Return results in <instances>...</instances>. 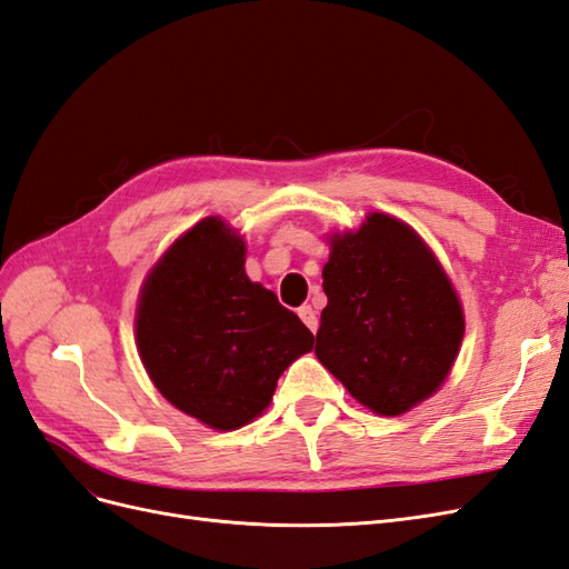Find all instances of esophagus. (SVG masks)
I'll use <instances>...</instances> for the list:
<instances>
[{
	"label": "esophagus",
	"mask_w": 569,
	"mask_h": 569,
	"mask_svg": "<svg viewBox=\"0 0 569 569\" xmlns=\"http://www.w3.org/2000/svg\"><path fill=\"white\" fill-rule=\"evenodd\" d=\"M299 318L303 320V325H306L311 332L318 330V316H316V311H313V306L303 303V306L299 308Z\"/></svg>",
	"instance_id": "1"
}]
</instances>
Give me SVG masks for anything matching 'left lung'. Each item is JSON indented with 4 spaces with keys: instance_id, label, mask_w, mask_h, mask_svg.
Returning a JSON list of instances; mask_svg holds the SVG:
<instances>
[{
    "instance_id": "1",
    "label": "left lung",
    "mask_w": 569,
    "mask_h": 569,
    "mask_svg": "<svg viewBox=\"0 0 569 569\" xmlns=\"http://www.w3.org/2000/svg\"><path fill=\"white\" fill-rule=\"evenodd\" d=\"M330 247L316 356L358 403L401 416L449 375L465 332L460 299L399 218L370 213L358 232L332 234Z\"/></svg>"
}]
</instances>
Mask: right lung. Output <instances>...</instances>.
Listing matches in <instances>:
<instances>
[{
  "label": "right lung",
  "mask_w": 569,
  "mask_h": 569,
  "mask_svg": "<svg viewBox=\"0 0 569 569\" xmlns=\"http://www.w3.org/2000/svg\"><path fill=\"white\" fill-rule=\"evenodd\" d=\"M244 239L218 216L199 220L147 274L137 349L151 382L187 416L220 432L270 406L280 375L313 335L244 272Z\"/></svg>",
  "instance_id": "obj_1"
}]
</instances>
